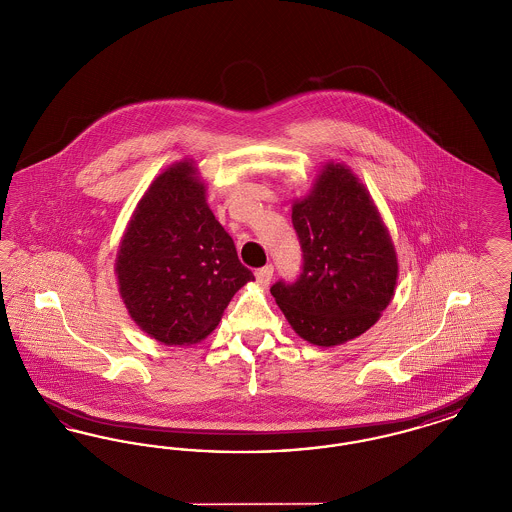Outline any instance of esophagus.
<instances>
[{
  "label": "esophagus",
  "instance_id": "esophagus-1",
  "mask_svg": "<svg viewBox=\"0 0 512 512\" xmlns=\"http://www.w3.org/2000/svg\"><path fill=\"white\" fill-rule=\"evenodd\" d=\"M272 274H274V267L267 265V267L257 268L255 278H257V282H259L261 286H268L270 280H272Z\"/></svg>",
  "mask_w": 512,
  "mask_h": 512
}]
</instances>
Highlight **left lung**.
<instances>
[{"label":"left lung","mask_w":512,"mask_h":512,"mask_svg":"<svg viewBox=\"0 0 512 512\" xmlns=\"http://www.w3.org/2000/svg\"><path fill=\"white\" fill-rule=\"evenodd\" d=\"M303 253L293 282L272 284L293 330L330 347L366 332L390 305L397 257L365 186L343 165H326L315 190L292 207Z\"/></svg>","instance_id":"8db88e82"}]
</instances>
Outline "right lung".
Masks as SVG:
<instances>
[{
  "label": "right lung",
  "mask_w": 512,
  "mask_h": 512,
  "mask_svg": "<svg viewBox=\"0 0 512 512\" xmlns=\"http://www.w3.org/2000/svg\"><path fill=\"white\" fill-rule=\"evenodd\" d=\"M117 278L134 322L167 345L209 336L253 272L205 201L192 163L159 174L122 236Z\"/></svg>",
  "instance_id": "1"
}]
</instances>
